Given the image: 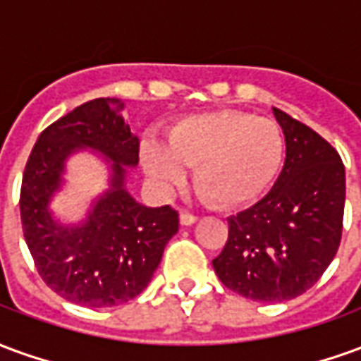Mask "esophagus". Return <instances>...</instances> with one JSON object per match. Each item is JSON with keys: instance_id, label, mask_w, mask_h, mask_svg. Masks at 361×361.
I'll use <instances>...</instances> for the list:
<instances>
[{"instance_id": "obj_1", "label": "esophagus", "mask_w": 361, "mask_h": 361, "mask_svg": "<svg viewBox=\"0 0 361 361\" xmlns=\"http://www.w3.org/2000/svg\"><path fill=\"white\" fill-rule=\"evenodd\" d=\"M180 222H181V226H193V224L197 222V216L189 214V212H181Z\"/></svg>"}]
</instances>
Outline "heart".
<instances>
[{
  "label": "heart",
  "instance_id": "obj_1",
  "mask_svg": "<svg viewBox=\"0 0 361 361\" xmlns=\"http://www.w3.org/2000/svg\"><path fill=\"white\" fill-rule=\"evenodd\" d=\"M282 135L267 118L219 110L180 119L164 142L142 147V168L160 189L180 188L185 168L193 169V188L204 203L234 209L263 195L282 162Z\"/></svg>",
  "mask_w": 361,
  "mask_h": 361
}]
</instances>
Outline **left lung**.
<instances>
[{
  "label": "left lung",
  "mask_w": 361,
  "mask_h": 361,
  "mask_svg": "<svg viewBox=\"0 0 361 361\" xmlns=\"http://www.w3.org/2000/svg\"><path fill=\"white\" fill-rule=\"evenodd\" d=\"M286 142L279 180L259 203L228 219V242L212 261L220 282L255 302H286L310 290L336 255L346 173L338 152L274 108Z\"/></svg>",
  "instance_id": "8db88e82"
}]
</instances>
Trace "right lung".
Returning a JSON list of instances; mask_svg holds the SVG:
<instances>
[{
    "label": "right lung",
    "mask_w": 361,
    "mask_h": 361,
    "mask_svg": "<svg viewBox=\"0 0 361 361\" xmlns=\"http://www.w3.org/2000/svg\"><path fill=\"white\" fill-rule=\"evenodd\" d=\"M123 106L119 98H96L46 127L20 188L23 232L40 276L67 302L92 310L141 294L180 226L172 207H145L127 191V168L139 164V137L121 116ZM87 149L106 166L109 188L82 219L61 221L51 203L65 187L68 158Z\"/></svg>",
    "instance_id": "right-lung-1"
}]
</instances>
